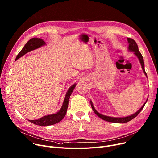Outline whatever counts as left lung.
I'll list each match as a JSON object with an SVG mask.
<instances>
[{
  "label": "left lung",
  "instance_id": "obj_1",
  "mask_svg": "<svg viewBox=\"0 0 158 158\" xmlns=\"http://www.w3.org/2000/svg\"><path fill=\"white\" fill-rule=\"evenodd\" d=\"M127 40H128V50L130 52H134V54L135 56L138 58L140 64L141 65V68H142V70L145 73V75H146V77H147V75L145 72V64H144V60L143 58V56L141 53H140V52L139 51L138 49V46L137 43H135V41L132 39H130V38H127ZM148 99H147V101H145V103L143 104V105L141 107V108L139 110H138V111H137L135 113H134V114H132L130 115L127 116V117H123V118H113V117H110V116H107V115H102L100 113H99L95 109L93 103L92 101H90V104H91V106L92 108V110H94V112H95V114L97 115L99 118H100L101 119H102V120H105L106 121H108V122H112V123H127L130 121H131L132 119H133L134 118H135L137 115H138L140 112L142 110L143 107L145 106L146 102L147 101Z\"/></svg>",
  "mask_w": 158,
  "mask_h": 158
}]
</instances>
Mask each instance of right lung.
Wrapping results in <instances>:
<instances>
[{"mask_svg": "<svg viewBox=\"0 0 158 158\" xmlns=\"http://www.w3.org/2000/svg\"><path fill=\"white\" fill-rule=\"evenodd\" d=\"M44 45H46V43L42 39L36 37L31 39L26 43L25 46L23 47V48L21 50V51L19 53L15 59V60L23 57L24 55H25L28 52L39 48L42 47ZM75 86H76V84H73L69 88V89H68V91L66 92L63 105L61 106L59 112H57L56 114L43 116V117L38 119L28 121L33 123V124L39 126H49L56 124V123L60 122L64 118V116L66 114L67 108L68 106V101H69V98L72 92L73 91Z\"/></svg>", "mask_w": 158, "mask_h": 158, "instance_id": "add662e5", "label": "right lung"}]
</instances>
